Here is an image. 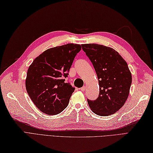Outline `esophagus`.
Instances as JSON below:
<instances>
[{
    "mask_svg": "<svg viewBox=\"0 0 153 153\" xmlns=\"http://www.w3.org/2000/svg\"><path fill=\"white\" fill-rule=\"evenodd\" d=\"M85 89H86V87H85V86H83V87H81V91H83V92H84V91H85Z\"/></svg>",
    "mask_w": 153,
    "mask_h": 153,
    "instance_id": "34e87169",
    "label": "esophagus"
}]
</instances>
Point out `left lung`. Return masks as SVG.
Listing matches in <instances>:
<instances>
[{
  "instance_id": "obj_1",
  "label": "left lung",
  "mask_w": 153,
  "mask_h": 153,
  "mask_svg": "<svg viewBox=\"0 0 153 153\" xmlns=\"http://www.w3.org/2000/svg\"><path fill=\"white\" fill-rule=\"evenodd\" d=\"M81 46L95 69L100 87L98 97L87 100L89 107L99 116L114 114L123 106L130 91L132 76L127 62L111 47L98 44Z\"/></svg>"
}]
</instances>
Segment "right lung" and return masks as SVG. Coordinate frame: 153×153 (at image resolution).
Instances as JSON below:
<instances>
[{"mask_svg": "<svg viewBox=\"0 0 153 153\" xmlns=\"http://www.w3.org/2000/svg\"><path fill=\"white\" fill-rule=\"evenodd\" d=\"M81 46L66 44L49 48L29 66L26 79L27 92L35 105L48 115L59 114L68 106L74 88L68 77L74 58Z\"/></svg>", "mask_w": 153, "mask_h": 153, "instance_id": "1", "label": "right lung"}]
</instances>
